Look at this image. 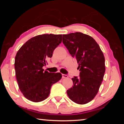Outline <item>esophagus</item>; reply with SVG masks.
I'll return each instance as SVG.
<instances>
[{
  "instance_id": "34e87169",
  "label": "esophagus",
  "mask_w": 124,
  "mask_h": 124,
  "mask_svg": "<svg viewBox=\"0 0 124 124\" xmlns=\"http://www.w3.org/2000/svg\"><path fill=\"white\" fill-rule=\"evenodd\" d=\"M62 78H68V75H66V74H62Z\"/></svg>"
}]
</instances>
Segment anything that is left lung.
I'll use <instances>...</instances> for the list:
<instances>
[{"label":"left lung","instance_id":"8db88e82","mask_svg":"<svg viewBox=\"0 0 124 124\" xmlns=\"http://www.w3.org/2000/svg\"><path fill=\"white\" fill-rule=\"evenodd\" d=\"M62 40L70 54L76 58L80 70L79 77L72 79L73 85L67 93L76 103H87L97 95L103 79V54L93 38L81 32L63 34Z\"/></svg>","mask_w":124,"mask_h":124}]
</instances>
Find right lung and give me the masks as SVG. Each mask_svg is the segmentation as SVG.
I'll return each instance as SVG.
<instances>
[{
	"instance_id": "right-lung-1",
	"label": "right lung",
	"mask_w": 124,
	"mask_h": 124,
	"mask_svg": "<svg viewBox=\"0 0 124 124\" xmlns=\"http://www.w3.org/2000/svg\"><path fill=\"white\" fill-rule=\"evenodd\" d=\"M61 42V34L39 35L28 40L17 52L15 60L16 79L20 91L31 101L45 100L52 85L61 79L60 73H49L43 69Z\"/></svg>"
}]
</instances>
